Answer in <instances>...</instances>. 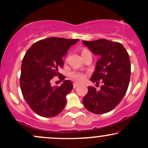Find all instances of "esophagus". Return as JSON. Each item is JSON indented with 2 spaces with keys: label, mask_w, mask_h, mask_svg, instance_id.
<instances>
[{
  "label": "esophagus",
  "mask_w": 148,
  "mask_h": 148,
  "mask_svg": "<svg viewBox=\"0 0 148 148\" xmlns=\"http://www.w3.org/2000/svg\"><path fill=\"white\" fill-rule=\"evenodd\" d=\"M79 84H78L77 83H74V84H73V88H76L77 86H79Z\"/></svg>",
  "instance_id": "esophagus-1"
}]
</instances>
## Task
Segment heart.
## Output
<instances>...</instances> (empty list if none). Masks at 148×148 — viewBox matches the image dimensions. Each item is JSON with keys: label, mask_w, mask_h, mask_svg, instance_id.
Listing matches in <instances>:
<instances>
[{"label": "heart", "mask_w": 148, "mask_h": 148, "mask_svg": "<svg viewBox=\"0 0 148 148\" xmlns=\"http://www.w3.org/2000/svg\"><path fill=\"white\" fill-rule=\"evenodd\" d=\"M88 50H86V49H84L83 51V52L88 51ZM69 76L71 78V79L74 80V81H76V82L81 83L84 82V81H86V78H87V75L84 72H78V71H72V72H70L69 73Z\"/></svg>", "instance_id": "b5f03b06"}]
</instances>
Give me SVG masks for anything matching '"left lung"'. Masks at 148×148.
I'll return each mask as SVG.
<instances>
[{
  "mask_svg": "<svg viewBox=\"0 0 148 148\" xmlns=\"http://www.w3.org/2000/svg\"><path fill=\"white\" fill-rule=\"evenodd\" d=\"M95 55L99 56L90 81L102 83L100 90L88 86L83 103L86 109L95 114L112 111L126 94L131 75L129 54L123 45L105 39L82 41Z\"/></svg>",
  "mask_w": 148,
  "mask_h": 148,
  "instance_id": "1",
  "label": "left lung"
}]
</instances>
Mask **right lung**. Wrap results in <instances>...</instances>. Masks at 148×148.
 <instances>
[{
    "instance_id": "1",
    "label": "right lung",
    "mask_w": 148,
    "mask_h": 148,
    "mask_svg": "<svg viewBox=\"0 0 148 148\" xmlns=\"http://www.w3.org/2000/svg\"><path fill=\"white\" fill-rule=\"evenodd\" d=\"M78 39L49 37L34 43L25 53L21 64L20 86L28 106L40 116L51 118L58 115L66 104V95L72 90L73 84L58 72L63 67L62 58ZM58 75L64 81L59 87L50 82Z\"/></svg>"
}]
</instances>
